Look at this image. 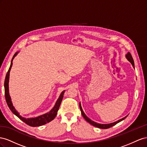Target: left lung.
<instances>
[{"mask_svg": "<svg viewBox=\"0 0 147 147\" xmlns=\"http://www.w3.org/2000/svg\"><path fill=\"white\" fill-rule=\"evenodd\" d=\"M125 57H126L127 59L131 63V64L132 65L133 67L134 68V60H133V58H132V55H131V54L129 52H128V53L126 54V55H125ZM79 107H80L81 111V113H82V116L84 117V119L87 121L88 123H90V124H92V125H94V126H95V127H97L100 128V129H108V128H110V127H113V125H116V124H118V123L121 122V121L124 120V119L127 117V116H125V117H124V118H122V119H121L118 120V121H116V122H115V123H110V124H98V123H95V122H94V121H92L91 119H89V118H88V117L85 115V113H84V111H83V110H82V107H81V103H79Z\"/></svg>", "mask_w": 147, "mask_h": 147, "instance_id": "left-lung-1", "label": "left lung"}]
</instances>
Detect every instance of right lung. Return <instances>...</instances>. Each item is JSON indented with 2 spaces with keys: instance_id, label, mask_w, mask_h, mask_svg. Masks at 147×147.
Masks as SVG:
<instances>
[{
  "instance_id": "obj_1",
  "label": "right lung",
  "mask_w": 147,
  "mask_h": 147,
  "mask_svg": "<svg viewBox=\"0 0 147 147\" xmlns=\"http://www.w3.org/2000/svg\"><path fill=\"white\" fill-rule=\"evenodd\" d=\"M17 55V52H16L15 55L13 57V58H12L11 61V65L9 68V69L7 71V73L6 74L5 76V82H4V87H5V100L7 103L8 105V107H9L10 110L11 111V112L15 114L16 116L18 117V118L23 121L24 123H26V124L30 125V126L32 127H37V126H40V125H42L45 124H47L50 121H52L54 118H55V116L57 114V112L58 109H59V107L60 106L61 102L62 101L63 97V94L65 91H63L61 92V94L60 95V97L58 98L57 100V101L55 105V106L52 109L51 111L50 112L46 113V114H44L43 115L39 116L38 117H36V118H30V119H26L24 118H23L21 116H20L19 113L16 111L15 108L13 107V105H12L11 101V98L9 95V92H8V81H9V74H10V71L11 69V68L12 66V61H13V59L14 57Z\"/></svg>"
}]
</instances>
